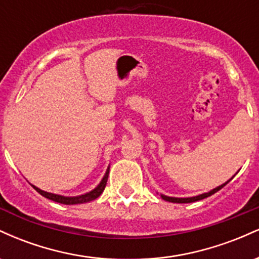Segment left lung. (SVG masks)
Here are the masks:
<instances>
[{
	"mask_svg": "<svg viewBox=\"0 0 259 259\" xmlns=\"http://www.w3.org/2000/svg\"><path fill=\"white\" fill-rule=\"evenodd\" d=\"M234 178V177H233ZM231 178V179H233ZM230 179V180H231ZM230 180H228L227 183L223 184V185L215 187V189H213L212 191L207 192V194H202V195H198V196H195V197H187V198H178V197H168V196H164V195H160V197L163 198L164 201H168V202H174V203H191V202H196V201H200V200H203V198L206 197H209V196H212L213 194H215V192H218L219 190L223 189L227 184L229 183Z\"/></svg>",
	"mask_w": 259,
	"mask_h": 259,
	"instance_id": "left-lung-1",
	"label": "left lung"
}]
</instances>
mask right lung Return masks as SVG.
Segmentation results:
<instances>
[{
    "mask_svg": "<svg viewBox=\"0 0 259 259\" xmlns=\"http://www.w3.org/2000/svg\"><path fill=\"white\" fill-rule=\"evenodd\" d=\"M108 173L109 171L107 170V173L105 175V178H103L102 181L100 183V185L96 187L95 190H92V191L89 192V194H85V195H81V196H76V197H64V196H59V195H55V194H50V192H46V191H42V190L37 189L36 186L32 185L35 190L38 192L40 195H42L44 197L49 198V200H52L55 202H58V203H62V204H79V203H86V202H90V201H94L96 200L99 196L102 194L103 190H105L106 187V184H107V179H108Z\"/></svg>",
    "mask_w": 259,
    "mask_h": 259,
    "instance_id": "obj_1",
    "label": "right lung"
}]
</instances>
